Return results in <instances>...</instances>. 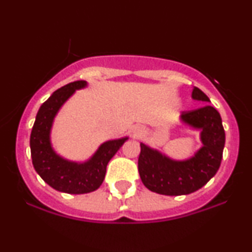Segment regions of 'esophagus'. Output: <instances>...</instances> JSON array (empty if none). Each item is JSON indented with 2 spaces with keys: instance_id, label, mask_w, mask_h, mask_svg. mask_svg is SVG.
Returning <instances> with one entry per match:
<instances>
[{
  "instance_id": "34e87169",
  "label": "esophagus",
  "mask_w": 252,
  "mask_h": 252,
  "mask_svg": "<svg viewBox=\"0 0 252 252\" xmlns=\"http://www.w3.org/2000/svg\"><path fill=\"white\" fill-rule=\"evenodd\" d=\"M143 134V130L142 128H140V126H136L134 129V136L135 137H140V136H142Z\"/></svg>"
}]
</instances>
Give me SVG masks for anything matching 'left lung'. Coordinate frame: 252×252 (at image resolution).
Instances as JSON below:
<instances>
[{
	"mask_svg": "<svg viewBox=\"0 0 252 252\" xmlns=\"http://www.w3.org/2000/svg\"><path fill=\"white\" fill-rule=\"evenodd\" d=\"M192 98L209 103L210 99L200 89L194 88ZM181 121L190 128L200 130L202 147L194 156L184 161L169 158L158 150L141 143L138 173L143 185L152 192L163 195H184L195 192L206 185L220 167L225 131L221 117L213 106L184 111Z\"/></svg>",
	"mask_w": 252,
	"mask_h": 252,
	"instance_id": "1",
	"label": "left lung"
}]
</instances>
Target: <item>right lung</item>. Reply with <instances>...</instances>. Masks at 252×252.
<instances>
[{
	"label": "right lung",
	"mask_w": 252,
	"mask_h": 252,
	"mask_svg": "<svg viewBox=\"0 0 252 252\" xmlns=\"http://www.w3.org/2000/svg\"><path fill=\"white\" fill-rule=\"evenodd\" d=\"M88 85L77 80L58 89L40 106L31 134V155L34 169L52 189L68 194H84L99 189L105 178L106 166L128 140V137L106 141L85 162H73L54 152L51 143V129L54 117L63 103L76 92Z\"/></svg>",
	"instance_id": "obj_1"
}]
</instances>
